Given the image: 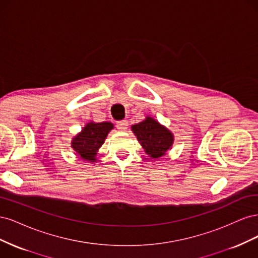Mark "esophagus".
Returning <instances> with one entry per match:
<instances>
[{
    "instance_id": "34e87169",
    "label": "esophagus",
    "mask_w": 258,
    "mask_h": 258,
    "mask_svg": "<svg viewBox=\"0 0 258 258\" xmlns=\"http://www.w3.org/2000/svg\"><path fill=\"white\" fill-rule=\"evenodd\" d=\"M116 127L118 130L120 131H126L127 128H128V121L127 120H121V121H118L116 124Z\"/></svg>"
}]
</instances>
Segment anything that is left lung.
<instances>
[{
	"mask_svg": "<svg viewBox=\"0 0 258 258\" xmlns=\"http://www.w3.org/2000/svg\"><path fill=\"white\" fill-rule=\"evenodd\" d=\"M131 129L145 153L152 158H159L166 155L173 145L172 132L150 116L143 121L131 126Z\"/></svg>",
	"mask_w": 258,
	"mask_h": 258,
	"instance_id": "left-lung-1",
	"label": "left lung"
}]
</instances>
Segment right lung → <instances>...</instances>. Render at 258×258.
Segmentation results:
<instances>
[{
	"instance_id": "obj_1",
	"label": "right lung",
	"mask_w": 258,
	"mask_h": 258,
	"mask_svg": "<svg viewBox=\"0 0 258 258\" xmlns=\"http://www.w3.org/2000/svg\"><path fill=\"white\" fill-rule=\"evenodd\" d=\"M110 121L93 122L90 121L75 136L71 142V147L84 160L95 161L99 148L102 146L105 139L112 129Z\"/></svg>"
}]
</instances>
